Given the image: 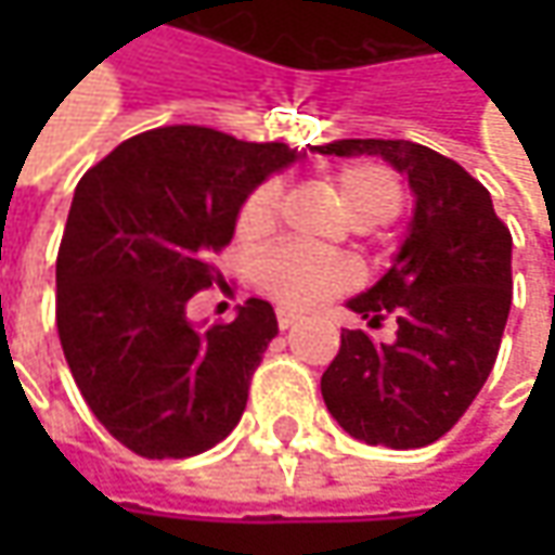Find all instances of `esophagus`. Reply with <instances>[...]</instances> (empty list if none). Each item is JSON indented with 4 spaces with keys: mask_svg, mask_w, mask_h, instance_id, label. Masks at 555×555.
Instances as JSON below:
<instances>
[{
    "mask_svg": "<svg viewBox=\"0 0 555 555\" xmlns=\"http://www.w3.org/2000/svg\"><path fill=\"white\" fill-rule=\"evenodd\" d=\"M296 321H299V314H296V311L278 309V327H281V331H289V327H293Z\"/></svg>",
    "mask_w": 555,
    "mask_h": 555,
    "instance_id": "1",
    "label": "esophagus"
}]
</instances>
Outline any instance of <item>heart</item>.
<instances>
[{
	"mask_svg": "<svg viewBox=\"0 0 555 555\" xmlns=\"http://www.w3.org/2000/svg\"><path fill=\"white\" fill-rule=\"evenodd\" d=\"M333 184L339 191V201L346 212L352 216L358 228L392 222L404 206V184L389 166L371 160H358L343 166ZM284 188L278 179H266L256 184L237 212V231L244 237H259L271 224L278 222ZM253 284L266 296L278 299L281 306L293 309H311L331 296H339L358 284V266L349 256L311 249L296 241H284L278 246H268L253 259Z\"/></svg>",
	"mask_w": 555,
	"mask_h": 555,
	"instance_id": "b5f03b06",
	"label": "heart"
}]
</instances>
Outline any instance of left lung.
<instances>
[{"mask_svg": "<svg viewBox=\"0 0 555 555\" xmlns=\"http://www.w3.org/2000/svg\"><path fill=\"white\" fill-rule=\"evenodd\" d=\"M318 154H379L408 176L416 206L392 268L349 309L371 327L395 318L392 343L343 331L321 376L333 420L395 451L444 436L498 361L513 302V237L491 194L460 163L414 141L343 139Z\"/></svg>", "mask_w": 555, "mask_h": 555, "instance_id": "left-lung-1", "label": "left lung"}]
</instances>
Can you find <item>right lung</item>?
I'll return each mask as SVG.
<instances>
[{
    "label": "right lung",
    "mask_w": 555,
    "mask_h": 555,
    "mask_svg": "<svg viewBox=\"0 0 555 555\" xmlns=\"http://www.w3.org/2000/svg\"><path fill=\"white\" fill-rule=\"evenodd\" d=\"M302 154L206 126L122 141L76 184L57 249V336L98 423L147 460L194 457L244 414L278 318L246 299L197 331L188 299L222 281L246 194Z\"/></svg>",
    "instance_id": "obj_1"
}]
</instances>
